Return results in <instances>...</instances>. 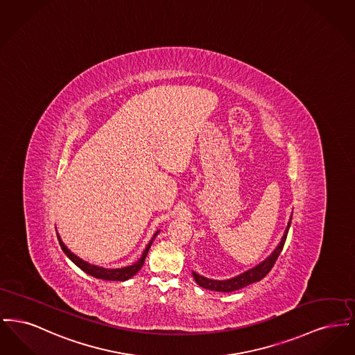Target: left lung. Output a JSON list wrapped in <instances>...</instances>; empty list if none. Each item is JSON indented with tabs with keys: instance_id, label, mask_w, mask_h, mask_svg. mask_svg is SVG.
Segmentation results:
<instances>
[{
	"instance_id": "obj_1",
	"label": "left lung",
	"mask_w": 355,
	"mask_h": 355,
	"mask_svg": "<svg viewBox=\"0 0 355 355\" xmlns=\"http://www.w3.org/2000/svg\"><path fill=\"white\" fill-rule=\"evenodd\" d=\"M290 222L291 218L287 223L286 232H285V236H282L279 245L277 246V249L272 252L270 257L268 259H265L261 265L255 266L252 270L246 271L241 275H238L236 278H232V279H227V281H213V279H207L205 277L198 275L197 272H193V277L196 279V282L203 287V288H207V290H214V291H223V293H230V291H236L239 290L242 287L248 286L250 284L254 282H258L261 281L262 278H265L269 272H270L277 258L279 257V254L284 249V245H285V241H286L287 232H288V227H290Z\"/></svg>"
}]
</instances>
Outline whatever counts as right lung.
Listing matches in <instances>:
<instances>
[{
	"label": "right lung",
	"mask_w": 355,
	"mask_h": 355,
	"mask_svg": "<svg viewBox=\"0 0 355 355\" xmlns=\"http://www.w3.org/2000/svg\"><path fill=\"white\" fill-rule=\"evenodd\" d=\"M157 234H158V232L154 234L153 239L155 238ZM57 238H58L60 246H61V249L64 250V253L67 254L69 258H70L81 270H84L86 274L92 275V277H96V278H98V279H106V281H126V279L132 278V277H133L135 274H137V272L139 271V269L142 268V265H144V262H145V258H146V255H148V252H149L153 242L152 239V241L149 242V245L146 246V249H145V252L142 254V257L135 262V265L128 266V268H122V269H103V268H98V266L90 265V263L83 261L81 258H78L77 255H74V254L71 253L68 248L64 245V242L61 241V238H60L58 234H57Z\"/></svg>",
	"instance_id": "obj_1"
}]
</instances>
